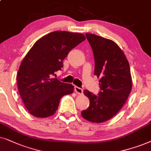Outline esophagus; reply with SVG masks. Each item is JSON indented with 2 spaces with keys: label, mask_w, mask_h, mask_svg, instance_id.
Masks as SVG:
<instances>
[{
  "label": "esophagus",
  "mask_w": 151,
  "mask_h": 151,
  "mask_svg": "<svg viewBox=\"0 0 151 151\" xmlns=\"http://www.w3.org/2000/svg\"><path fill=\"white\" fill-rule=\"evenodd\" d=\"M74 91H75L76 93H77V94H81L83 93V89L81 88L77 87V86H75V87H74Z\"/></svg>",
  "instance_id": "34e87169"
}]
</instances>
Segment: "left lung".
<instances>
[{"label":"left lung","mask_w":151,"mask_h":151,"mask_svg":"<svg viewBox=\"0 0 151 151\" xmlns=\"http://www.w3.org/2000/svg\"><path fill=\"white\" fill-rule=\"evenodd\" d=\"M94 58V75L99 78V95L87 90L88 109L81 112L84 119L102 123L115 115L125 104L132 89L129 63L124 52L111 40L93 34H86Z\"/></svg>","instance_id":"obj_1"}]
</instances>
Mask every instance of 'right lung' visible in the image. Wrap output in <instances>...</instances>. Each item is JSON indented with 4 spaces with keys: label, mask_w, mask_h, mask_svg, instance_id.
Wrapping results in <instances>:
<instances>
[{
    "label": "right lung",
    "mask_w": 151,
    "mask_h": 151,
    "mask_svg": "<svg viewBox=\"0 0 151 151\" xmlns=\"http://www.w3.org/2000/svg\"><path fill=\"white\" fill-rule=\"evenodd\" d=\"M85 39L83 34L55 31L41 37L29 50L18 71L17 85L29 114L38 118L53 115L62 96L74 92L72 84L53 76L63 68L70 50Z\"/></svg>",
    "instance_id": "obj_1"
}]
</instances>
